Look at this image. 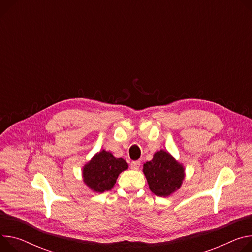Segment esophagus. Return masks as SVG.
I'll list each match as a JSON object with an SVG mask.
<instances>
[{"label":"esophagus","mask_w":252,"mask_h":252,"mask_svg":"<svg viewBox=\"0 0 252 252\" xmlns=\"http://www.w3.org/2000/svg\"><path fill=\"white\" fill-rule=\"evenodd\" d=\"M141 167V162L140 161H133L130 163V168L132 170H139Z\"/></svg>","instance_id":"obj_1"}]
</instances>
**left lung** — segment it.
<instances>
[{
  "label": "left lung",
  "mask_w": 252,
  "mask_h": 252,
  "mask_svg": "<svg viewBox=\"0 0 252 252\" xmlns=\"http://www.w3.org/2000/svg\"><path fill=\"white\" fill-rule=\"evenodd\" d=\"M144 173L151 191L159 197H167L180 188L184 179V169L167 152L161 150L152 161L144 165Z\"/></svg>",
  "instance_id": "1"
}]
</instances>
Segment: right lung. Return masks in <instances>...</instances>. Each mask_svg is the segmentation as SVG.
Instances as JSON below:
<instances>
[{
	"label": "right lung",
	"mask_w": 252,
	"mask_h": 252,
	"mask_svg": "<svg viewBox=\"0 0 252 252\" xmlns=\"http://www.w3.org/2000/svg\"><path fill=\"white\" fill-rule=\"evenodd\" d=\"M127 169L122 158L113 157L111 153L101 151L96 154L83 169V181L95 192L109 191L116 184L119 175Z\"/></svg>",
	"instance_id": "1"
}]
</instances>
